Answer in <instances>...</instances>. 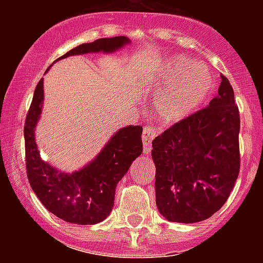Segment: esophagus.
I'll use <instances>...</instances> for the list:
<instances>
[{
    "label": "esophagus",
    "mask_w": 263,
    "mask_h": 263,
    "mask_svg": "<svg viewBox=\"0 0 263 263\" xmlns=\"http://www.w3.org/2000/svg\"><path fill=\"white\" fill-rule=\"evenodd\" d=\"M158 136V130L152 125L143 127L142 139H143V154L148 155L152 153V141Z\"/></svg>",
    "instance_id": "1"
}]
</instances>
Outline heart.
Returning a JSON list of instances; mask_svg holds the SVG:
<instances>
[{
  "instance_id": "1",
  "label": "heart",
  "mask_w": 263,
  "mask_h": 263,
  "mask_svg": "<svg viewBox=\"0 0 263 263\" xmlns=\"http://www.w3.org/2000/svg\"><path fill=\"white\" fill-rule=\"evenodd\" d=\"M157 80L162 88L153 99V111L167 125L191 117L217 89V78L208 64L182 55L167 59Z\"/></svg>"
}]
</instances>
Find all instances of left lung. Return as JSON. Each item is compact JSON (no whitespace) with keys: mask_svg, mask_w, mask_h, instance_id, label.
<instances>
[{"mask_svg":"<svg viewBox=\"0 0 263 263\" xmlns=\"http://www.w3.org/2000/svg\"><path fill=\"white\" fill-rule=\"evenodd\" d=\"M240 111L221 75L210 105L174 124L153 141L155 195L160 215L191 224L206 220L228 200L240 173Z\"/></svg>","mask_w":263,"mask_h":263,"instance_id":"left-lung-1","label":"left lung"}]
</instances>
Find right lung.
<instances>
[{
	"instance_id": "right-lung-1",
	"label": "right lung",
	"mask_w": 263,
	"mask_h": 263,
	"mask_svg": "<svg viewBox=\"0 0 263 263\" xmlns=\"http://www.w3.org/2000/svg\"><path fill=\"white\" fill-rule=\"evenodd\" d=\"M126 43H129L126 36L101 38L72 48L62 58L100 51L113 52ZM42 103L43 79L35 88L23 129L26 174L32 191L47 211L64 221L79 225L101 222L115 205L116 185L142 153V126L120 129L89 164L72 174L60 173L41 159L34 138Z\"/></svg>"
}]
</instances>
